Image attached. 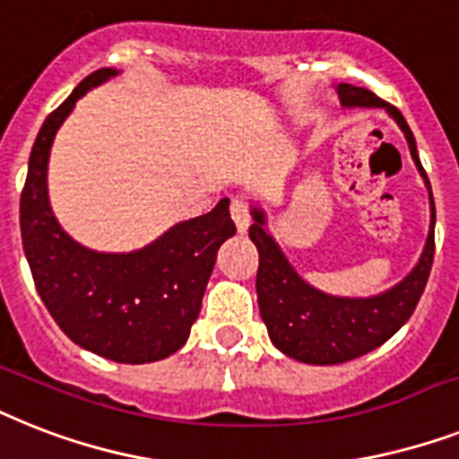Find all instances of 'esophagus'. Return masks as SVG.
<instances>
[{
  "label": "esophagus",
  "instance_id": "esophagus-1",
  "mask_svg": "<svg viewBox=\"0 0 459 459\" xmlns=\"http://www.w3.org/2000/svg\"><path fill=\"white\" fill-rule=\"evenodd\" d=\"M230 217H233V221H236L238 233H247L249 210H247V203H245L242 197H236V200L230 203Z\"/></svg>",
  "mask_w": 459,
  "mask_h": 459
}]
</instances>
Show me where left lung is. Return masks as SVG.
I'll list each match as a JSON object with an SVG mask.
<instances>
[{
  "label": "left lung",
  "mask_w": 459,
  "mask_h": 459,
  "mask_svg": "<svg viewBox=\"0 0 459 459\" xmlns=\"http://www.w3.org/2000/svg\"><path fill=\"white\" fill-rule=\"evenodd\" d=\"M337 94L344 108H385L394 122L401 126L415 167L429 188L431 226L420 262L403 281L375 297H334L308 285L294 271L288 256L282 255L281 245L266 230L264 210L256 204L252 207L255 223L249 226V238L259 252V271H256L259 314L266 323L268 337L275 349H281L285 356L299 363L311 365L346 363L377 349L386 339L394 337L415 311L417 301L429 281L431 264H434V195H431L427 171L417 155L411 126L398 108L377 99L368 89L339 84Z\"/></svg>",
  "instance_id": "obj_1"
}]
</instances>
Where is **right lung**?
I'll return each instance as SVG.
<instances>
[{
	"mask_svg": "<svg viewBox=\"0 0 459 459\" xmlns=\"http://www.w3.org/2000/svg\"><path fill=\"white\" fill-rule=\"evenodd\" d=\"M100 68L80 82L44 120L21 193V238L44 307L74 344L115 363H152L178 351L191 334L217 252L236 236L229 197L203 217L171 226L136 252H94L61 229L47 191L58 126L77 99L115 77Z\"/></svg>",
	"mask_w": 459,
	"mask_h": 459,
	"instance_id": "obj_1",
	"label": "right lung"
}]
</instances>
